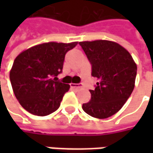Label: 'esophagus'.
Masks as SVG:
<instances>
[{
    "instance_id": "34e87169",
    "label": "esophagus",
    "mask_w": 153,
    "mask_h": 153,
    "mask_svg": "<svg viewBox=\"0 0 153 153\" xmlns=\"http://www.w3.org/2000/svg\"><path fill=\"white\" fill-rule=\"evenodd\" d=\"M71 88H81L82 86L80 84H76V83H71Z\"/></svg>"
}]
</instances>
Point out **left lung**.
Here are the masks:
<instances>
[{"label": "left lung", "mask_w": 153, "mask_h": 153, "mask_svg": "<svg viewBox=\"0 0 153 153\" xmlns=\"http://www.w3.org/2000/svg\"><path fill=\"white\" fill-rule=\"evenodd\" d=\"M92 65L97 86L89 90L91 100L82 109L91 117L104 119L117 113L132 94L137 65L131 54L118 43L107 40L80 42Z\"/></svg>", "instance_id": "left-lung-1"}]
</instances>
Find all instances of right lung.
<instances>
[{
    "mask_svg": "<svg viewBox=\"0 0 153 153\" xmlns=\"http://www.w3.org/2000/svg\"><path fill=\"white\" fill-rule=\"evenodd\" d=\"M77 42H45L21 52L10 71L15 97L22 107L36 116H47L59 107L70 85L55 77L62 72L65 56Z\"/></svg>",
    "mask_w": 153,
    "mask_h": 153,
    "instance_id": "obj_1",
    "label": "right lung"
}]
</instances>
